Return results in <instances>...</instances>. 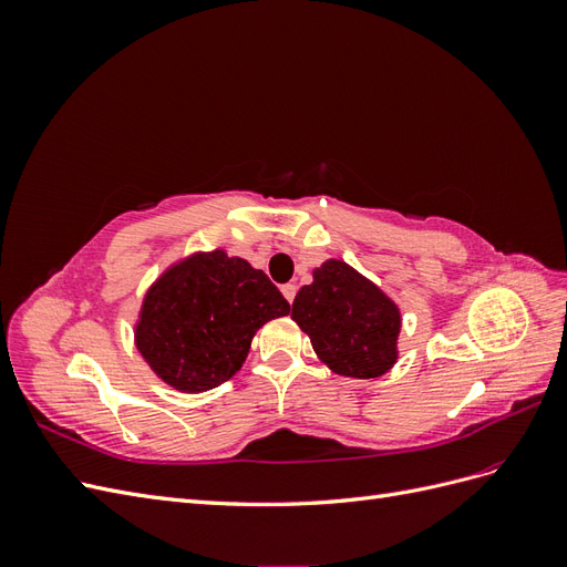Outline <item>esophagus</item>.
<instances>
[{
    "label": "esophagus",
    "instance_id": "1",
    "mask_svg": "<svg viewBox=\"0 0 567 567\" xmlns=\"http://www.w3.org/2000/svg\"><path fill=\"white\" fill-rule=\"evenodd\" d=\"M281 293H284V298H286L288 302H293V300H296V293H298V288H296V284H286V286H281Z\"/></svg>",
    "mask_w": 567,
    "mask_h": 567
}]
</instances>
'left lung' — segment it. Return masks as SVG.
Masks as SVG:
<instances>
[{
	"instance_id": "1",
	"label": "left lung",
	"mask_w": 567,
	"mask_h": 567,
	"mask_svg": "<svg viewBox=\"0 0 567 567\" xmlns=\"http://www.w3.org/2000/svg\"><path fill=\"white\" fill-rule=\"evenodd\" d=\"M293 300L300 329L321 362L348 379H379L398 362L400 307L342 260H326Z\"/></svg>"
}]
</instances>
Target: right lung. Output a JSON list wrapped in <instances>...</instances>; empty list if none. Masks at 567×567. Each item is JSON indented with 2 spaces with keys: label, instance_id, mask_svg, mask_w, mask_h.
I'll return each instance as SVG.
<instances>
[{
  "label": "right lung",
  "instance_id": "add662e5",
  "mask_svg": "<svg viewBox=\"0 0 567 567\" xmlns=\"http://www.w3.org/2000/svg\"><path fill=\"white\" fill-rule=\"evenodd\" d=\"M288 312L262 269L215 248L184 257L153 281L134 342L169 388L205 392L244 367L257 329Z\"/></svg>",
  "mask_w": 567,
  "mask_h": 567
}]
</instances>
